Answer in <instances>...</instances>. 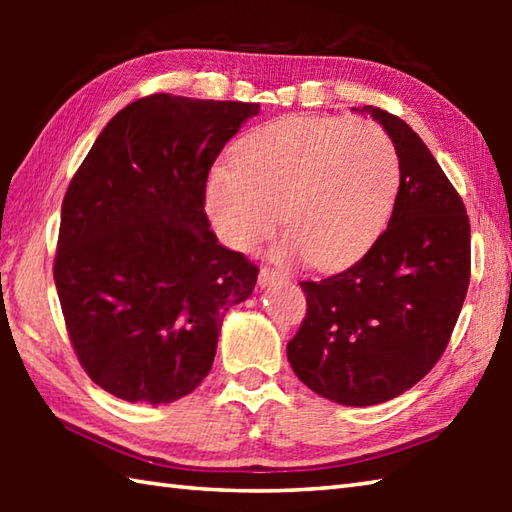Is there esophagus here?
I'll use <instances>...</instances> for the list:
<instances>
[{
    "label": "esophagus",
    "mask_w": 512,
    "mask_h": 512,
    "mask_svg": "<svg viewBox=\"0 0 512 512\" xmlns=\"http://www.w3.org/2000/svg\"><path fill=\"white\" fill-rule=\"evenodd\" d=\"M284 280H289V275L282 271H275L271 266H264L262 271H259V287H271V284L284 282Z\"/></svg>",
    "instance_id": "34e87169"
}]
</instances>
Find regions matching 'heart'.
I'll list each match as a JSON object with an SVG mask.
<instances>
[{"label": "heart", "instance_id": "heart-1", "mask_svg": "<svg viewBox=\"0 0 512 512\" xmlns=\"http://www.w3.org/2000/svg\"><path fill=\"white\" fill-rule=\"evenodd\" d=\"M235 167L210 173L205 207L225 244L250 250L284 221L280 259L332 268L357 259L384 228L400 155L384 128L336 117H282L244 135Z\"/></svg>", "mask_w": 512, "mask_h": 512}]
</instances>
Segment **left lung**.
Segmentation results:
<instances>
[{"label":"left lung","mask_w":512,"mask_h":512,"mask_svg":"<svg viewBox=\"0 0 512 512\" xmlns=\"http://www.w3.org/2000/svg\"><path fill=\"white\" fill-rule=\"evenodd\" d=\"M400 155L388 228L359 262L300 282L307 314L287 345L302 384L345 406L409 391L443 357L470 287V219L463 198L413 128L366 106Z\"/></svg>","instance_id":"1"}]
</instances>
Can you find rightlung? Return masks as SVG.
I'll list each match as a JSON object with an SVG mask.
<instances>
[{
    "mask_svg": "<svg viewBox=\"0 0 512 512\" xmlns=\"http://www.w3.org/2000/svg\"><path fill=\"white\" fill-rule=\"evenodd\" d=\"M259 103L149 94L108 121L69 183L54 282L69 343L119 400L167 404L212 368L221 320L257 284L205 214L214 160Z\"/></svg>",
    "mask_w": 512,
    "mask_h": 512,
    "instance_id": "right-lung-1",
    "label": "right lung"
}]
</instances>
